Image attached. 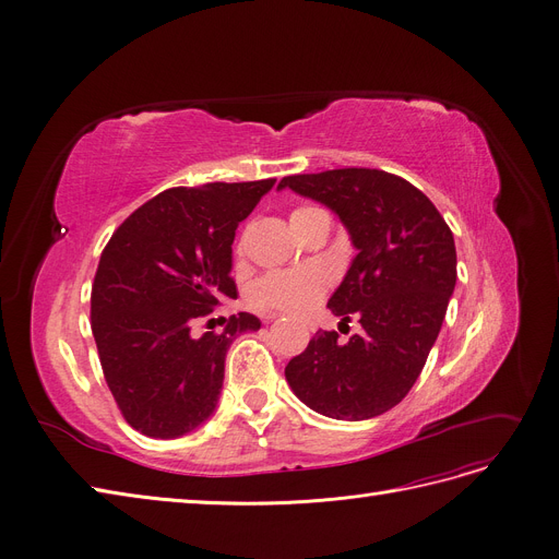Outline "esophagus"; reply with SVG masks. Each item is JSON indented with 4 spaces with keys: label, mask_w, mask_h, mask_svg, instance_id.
Masks as SVG:
<instances>
[{
    "label": "esophagus",
    "mask_w": 559,
    "mask_h": 559,
    "mask_svg": "<svg viewBox=\"0 0 559 559\" xmlns=\"http://www.w3.org/2000/svg\"><path fill=\"white\" fill-rule=\"evenodd\" d=\"M281 317V312H267V314H262V319H267V321H272V319H278Z\"/></svg>",
    "instance_id": "1"
}]
</instances>
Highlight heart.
Returning a JSON list of instances; mask_svg holds the SVG:
<instances>
[{
    "instance_id": "b5f03b06",
    "label": "heart",
    "mask_w": 559,
    "mask_h": 559,
    "mask_svg": "<svg viewBox=\"0 0 559 559\" xmlns=\"http://www.w3.org/2000/svg\"><path fill=\"white\" fill-rule=\"evenodd\" d=\"M317 209H297L289 219L308 215ZM235 253H240V247H235ZM329 274L319 267L308 270H292V272H272L262 276L249 292V304L262 310H283L299 314L312 308L329 289Z\"/></svg>"
}]
</instances>
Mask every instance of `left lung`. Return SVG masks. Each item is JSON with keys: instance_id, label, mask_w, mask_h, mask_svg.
<instances>
[{"instance_id": "left-lung-1", "label": "left lung", "mask_w": 559, "mask_h": 559, "mask_svg": "<svg viewBox=\"0 0 559 559\" xmlns=\"http://www.w3.org/2000/svg\"><path fill=\"white\" fill-rule=\"evenodd\" d=\"M278 188L329 205L346 226L358 255L329 308L362 326L346 342L317 331L287 362V383L331 419L383 415L413 390L442 329L457 278L453 233L419 188L383 169L295 174Z\"/></svg>"}]
</instances>
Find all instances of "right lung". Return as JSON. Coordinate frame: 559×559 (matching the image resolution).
Segmentation results:
<instances>
[{
	"instance_id": "obj_1",
	"label": "right lung",
	"mask_w": 559,
	"mask_h": 559,
	"mask_svg": "<svg viewBox=\"0 0 559 559\" xmlns=\"http://www.w3.org/2000/svg\"><path fill=\"white\" fill-rule=\"evenodd\" d=\"M276 179L169 188L133 211L102 251L91 295L93 335L108 390L146 437H181L213 415L233 340L260 319L230 314L222 333L197 321L238 299L235 228ZM215 321V319H209Z\"/></svg>"
}]
</instances>
